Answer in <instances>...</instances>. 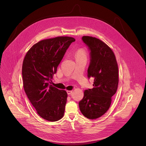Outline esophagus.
Masks as SVG:
<instances>
[{
    "label": "esophagus",
    "mask_w": 146,
    "mask_h": 146,
    "mask_svg": "<svg viewBox=\"0 0 146 146\" xmlns=\"http://www.w3.org/2000/svg\"><path fill=\"white\" fill-rule=\"evenodd\" d=\"M72 90H67V93L68 95H71L72 94Z\"/></svg>",
    "instance_id": "esophagus-1"
}]
</instances>
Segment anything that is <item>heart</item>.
Here are the masks:
<instances>
[{"mask_svg":"<svg viewBox=\"0 0 146 146\" xmlns=\"http://www.w3.org/2000/svg\"><path fill=\"white\" fill-rule=\"evenodd\" d=\"M76 58H82V57H86V51L85 49H84L83 48H79L77 51H76Z\"/></svg>","mask_w":146,"mask_h":146,"instance_id":"heart-1","label":"heart"}]
</instances>
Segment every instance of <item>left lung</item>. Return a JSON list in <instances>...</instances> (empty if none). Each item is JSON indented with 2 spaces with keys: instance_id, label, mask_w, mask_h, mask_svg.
<instances>
[{
  "instance_id": "obj_1",
  "label": "left lung",
  "mask_w": 146,
  "mask_h": 146,
  "mask_svg": "<svg viewBox=\"0 0 146 146\" xmlns=\"http://www.w3.org/2000/svg\"><path fill=\"white\" fill-rule=\"evenodd\" d=\"M82 40L90 51L88 77L93 78L94 82L92 89L84 92L79 106L84 116L94 119L110 108L111 98L118 88V67L114 53L105 43L89 36H83Z\"/></svg>"
}]
</instances>
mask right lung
<instances>
[{"instance_id": "right-lung-1", "label": "right lung", "mask_w": 146, "mask_h": 146, "mask_svg": "<svg viewBox=\"0 0 146 146\" xmlns=\"http://www.w3.org/2000/svg\"><path fill=\"white\" fill-rule=\"evenodd\" d=\"M75 39L58 36L34 44L23 61L22 74L25 93L39 115L48 121L63 118L67 94L50 85L66 50Z\"/></svg>"}]
</instances>
